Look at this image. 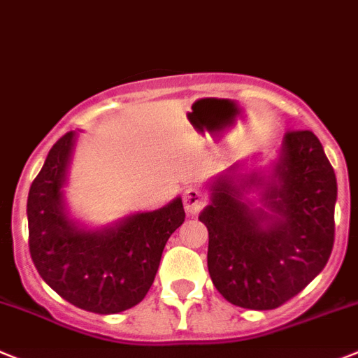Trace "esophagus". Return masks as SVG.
<instances>
[{
    "label": "esophagus",
    "instance_id": "1",
    "mask_svg": "<svg viewBox=\"0 0 358 358\" xmlns=\"http://www.w3.org/2000/svg\"><path fill=\"white\" fill-rule=\"evenodd\" d=\"M205 205V198H203L201 191L196 189V187H189L183 192V207H185V212L189 215H196Z\"/></svg>",
    "mask_w": 358,
    "mask_h": 358
}]
</instances>
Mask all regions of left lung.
Masks as SVG:
<instances>
[{"label": "left lung", "instance_id": "left-lung-1", "mask_svg": "<svg viewBox=\"0 0 358 358\" xmlns=\"http://www.w3.org/2000/svg\"><path fill=\"white\" fill-rule=\"evenodd\" d=\"M259 157H253L251 162ZM235 164L208 183V273L224 299L280 307L323 271L334 248L337 180L310 130L287 131L269 169ZM259 190L261 207L245 196Z\"/></svg>", "mask_w": 358, "mask_h": 358}]
</instances>
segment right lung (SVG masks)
Returning a JSON list of instances; mask_svg holds the SVG:
<instances>
[{
    "label": "right lung",
    "instance_id": "right-lung-1",
    "mask_svg": "<svg viewBox=\"0 0 358 358\" xmlns=\"http://www.w3.org/2000/svg\"><path fill=\"white\" fill-rule=\"evenodd\" d=\"M76 131L50 150L28 192L30 255L38 275L75 307L117 314L144 299L155 280L164 246L185 221L182 198L114 224L89 228L69 215L64 199Z\"/></svg>",
    "mask_w": 358,
    "mask_h": 358
}]
</instances>
